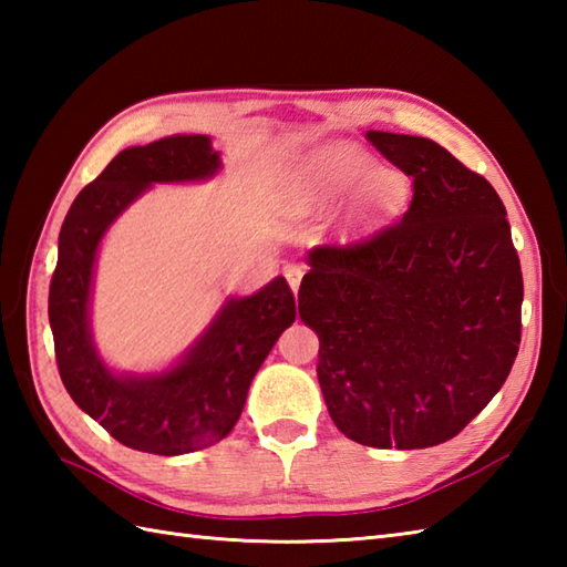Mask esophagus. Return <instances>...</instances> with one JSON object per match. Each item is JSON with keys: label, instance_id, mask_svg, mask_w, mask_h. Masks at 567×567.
<instances>
[{"label": "esophagus", "instance_id": "obj_1", "mask_svg": "<svg viewBox=\"0 0 567 567\" xmlns=\"http://www.w3.org/2000/svg\"><path fill=\"white\" fill-rule=\"evenodd\" d=\"M282 275H285V280H287V285L292 287V292L297 295V290H299V282H302V268H299V265H285L282 268Z\"/></svg>", "mask_w": 567, "mask_h": 567}]
</instances>
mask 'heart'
Masks as SVG:
<instances>
[{
  "label": "heart",
  "mask_w": 567,
  "mask_h": 567,
  "mask_svg": "<svg viewBox=\"0 0 567 567\" xmlns=\"http://www.w3.org/2000/svg\"><path fill=\"white\" fill-rule=\"evenodd\" d=\"M295 189L305 204L333 207L353 197L346 231L365 236L396 219L412 199V179L382 165L353 143L333 141L305 155L295 167Z\"/></svg>",
  "instance_id": "obj_1"
}]
</instances>
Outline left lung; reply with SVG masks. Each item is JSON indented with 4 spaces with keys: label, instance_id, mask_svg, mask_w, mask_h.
Wrapping results in <instances>:
<instances>
[{
    "label": "left lung",
    "instance_id": "left-lung-1",
    "mask_svg": "<svg viewBox=\"0 0 567 567\" xmlns=\"http://www.w3.org/2000/svg\"><path fill=\"white\" fill-rule=\"evenodd\" d=\"M414 177L402 221L351 248H315L299 317L319 336L333 424L370 449L457 436L507 380L522 341V265L487 179L436 141L368 131Z\"/></svg>",
    "mask_w": 567,
    "mask_h": 567
}]
</instances>
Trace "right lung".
I'll list each match as a JSON object with an SVG mask.
<instances>
[{
    "instance_id": "1",
    "label": "right lung",
    "mask_w": 567,
    "mask_h": 567,
    "mask_svg": "<svg viewBox=\"0 0 567 567\" xmlns=\"http://www.w3.org/2000/svg\"><path fill=\"white\" fill-rule=\"evenodd\" d=\"M219 171L221 153L202 134L131 146L80 192L60 228L48 292L60 380L84 414L134 451L183 455L228 436L262 360L297 317L290 285L275 277L248 297H226L199 339L165 370L116 372L94 346V268L112 224L153 185L202 183Z\"/></svg>"
}]
</instances>
